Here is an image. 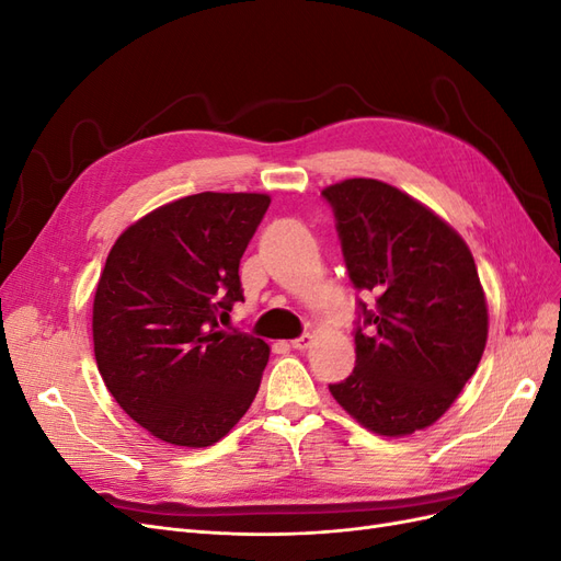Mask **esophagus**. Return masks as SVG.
Returning a JSON list of instances; mask_svg holds the SVG:
<instances>
[{
    "mask_svg": "<svg viewBox=\"0 0 561 561\" xmlns=\"http://www.w3.org/2000/svg\"><path fill=\"white\" fill-rule=\"evenodd\" d=\"M311 334L307 332V334H301V336H297V339H293L290 342V346L295 348V351H304V348H309V344H311Z\"/></svg>",
    "mask_w": 561,
    "mask_h": 561,
    "instance_id": "obj_1",
    "label": "esophagus"
}]
</instances>
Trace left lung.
Listing matches in <instances>:
<instances>
[{"mask_svg": "<svg viewBox=\"0 0 561 561\" xmlns=\"http://www.w3.org/2000/svg\"><path fill=\"white\" fill-rule=\"evenodd\" d=\"M358 301L355 369L330 393L388 437L435 423L474 375L486 344V301L466 241L386 182L353 178L322 190Z\"/></svg>", "mask_w": 561, "mask_h": 561, "instance_id": "obj_1", "label": "left lung"}]
</instances>
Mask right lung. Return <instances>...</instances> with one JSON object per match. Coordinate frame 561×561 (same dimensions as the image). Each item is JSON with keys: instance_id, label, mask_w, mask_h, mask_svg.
Here are the masks:
<instances>
[{"instance_id": "right-lung-1", "label": "right lung", "mask_w": 561, "mask_h": 561, "mask_svg": "<svg viewBox=\"0 0 561 561\" xmlns=\"http://www.w3.org/2000/svg\"><path fill=\"white\" fill-rule=\"evenodd\" d=\"M271 198L184 196L118 236L93 299V348L118 407L178 447H210L248 412L268 346L219 330L243 301L239 264Z\"/></svg>"}]
</instances>
